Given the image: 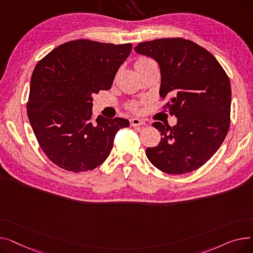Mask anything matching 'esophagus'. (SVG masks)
Returning <instances> with one entry per match:
<instances>
[{
    "label": "esophagus",
    "instance_id": "1",
    "mask_svg": "<svg viewBox=\"0 0 253 253\" xmlns=\"http://www.w3.org/2000/svg\"><path fill=\"white\" fill-rule=\"evenodd\" d=\"M130 125L131 126H142V125H145V122H143L142 120H140L138 118H132L130 120Z\"/></svg>",
    "mask_w": 253,
    "mask_h": 253
}]
</instances>
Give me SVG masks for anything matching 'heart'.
Masks as SVG:
<instances>
[{"label":"heart","instance_id":"heart-1","mask_svg":"<svg viewBox=\"0 0 253 253\" xmlns=\"http://www.w3.org/2000/svg\"><path fill=\"white\" fill-rule=\"evenodd\" d=\"M151 61H153V60L150 59V58H148V57H140V58H138V59L136 60L135 64H134V65H135V69L138 68V66H142V65L148 64V63L151 62ZM132 109L136 110V106H135V105H132Z\"/></svg>","mask_w":253,"mask_h":253}]
</instances>
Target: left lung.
<instances>
[{"label": "left lung", "mask_w": 253, "mask_h": 253, "mask_svg": "<svg viewBox=\"0 0 253 253\" xmlns=\"http://www.w3.org/2000/svg\"><path fill=\"white\" fill-rule=\"evenodd\" d=\"M134 50L160 68L159 94L177 118L174 126L155 122L161 141L145 150L150 162L168 174H183L203 166L228 134L231 83L209 51L181 38L142 42Z\"/></svg>", "instance_id": "8db88e82"}]
</instances>
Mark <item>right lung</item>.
<instances>
[{"mask_svg": "<svg viewBox=\"0 0 253 253\" xmlns=\"http://www.w3.org/2000/svg\"><path fill=\"white\" fill-rule=\"evenodd\" d=\"M132 44L76 40L53 49L32 75L28 117L40 147L68 171L93 170L111 154L123 118L92 121V95L109 90Z\"/></svg>", "mask_w": 253, "mask_h": 253, "instance_id": "obj_1", "label": "right lung"}]
</instances>
